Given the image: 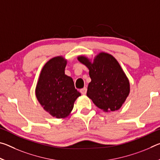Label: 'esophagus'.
Instances as JSON below:
<instances>
[{"label": "esophagus", "mask_w": 160, "mask_h": 160, "mask_svg": "<svg viewBox=\"0 0 160 160\" xmlns=\"http://www.w3.org/2000/svg\"><path fill=\"white\" fill-rule=\"evenodd\" d=\"M80 92L82 93V94H85L87 93V88H84L82 89H81Z\"/></svg>", "instance_id": "esophagus-1"}]
</instances>
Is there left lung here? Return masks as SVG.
<instances>
[{
  "mask_svg": "<svg viewBox=\"0 0 160 160\" xmlns=\"http://www.w3.org/2000/svg\"><path fill=\"white\" fill-rule=\"evenodd\" d=\"M78 60L89 69L91 82L87 96L104 112H114L122 107L130 93V83L120 64L113 56L101 52L93 62L84 56Z\"/></svg>",
  "mask_w": 160,
  "mask_h": 160,
  "instance_id": "obj_1",
  "label": "left lung"
}]
</instances>
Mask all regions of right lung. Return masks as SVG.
Wrapping results in <instances>:
<instances>
[{"instance_id": "right-lung-1", "label": "right lung", "mask_w": 160, "mask_h": 160, "mask_svg": "<svg viewBox=\"0 0 160 160\" xmlns=\"http://www.w3.org/2000/svg\"><path fill=\"white\" fill-rule=\"evenodd\" d=\"M66 64L63 56L50 59L42 69L35 90L42 107L57 118L68 116L75 101L81 95L75 88L72 78L65 74Z\"/></svg>"}]
</instances>
